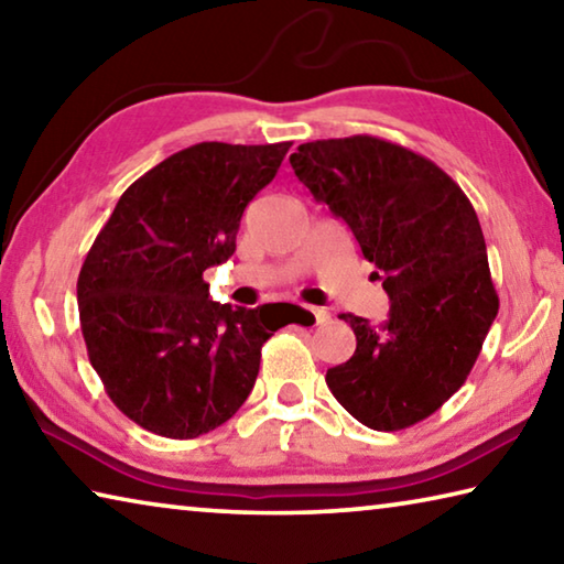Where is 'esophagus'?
I'll return each mask as SVG.
<instances>
[{"label":"esophagus","instance_id":"1","mask_svg":"<svg viewBox=\"0 0 564 564\" xmlns=\"http://www.w3.org/2000/svg\"><path fill=\"white\" fill-rule=\"evenodd\" d=\"M299 316H301L303 321L316 323V326H323V323H326V321L330 318V313L323 311V308H316V305H301Z\"/></svg>","mask_w":564,"mask_h":564}]
</instances>
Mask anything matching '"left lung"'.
<instances>
[{"label":"left lung","instance_id":"1","mask_svg":"<svg viewBox=\"0 0 564 564\" xmlns=\"http://www.w3.org/2000/svg\"><path fill=\"white\" fill-rule=\"evenodd\" d=\"M291 166L348 224L390 299L380 326L340 313L358 343L326 383L362 425L403 431L465 383L498 316L475 208L431 159L366 133L301 144Z\"/></svg>","mask_w":564,"mask_h":564}]
</instances>
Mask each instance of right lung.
Wrapping results in <instances>:
<instances>
[{
	"label": "right lung",
	"mask_w": 564,
	"mask_h": 564,
	"mask_svg": "<svg viewBox=\"0 0 564 564\" xmlns=\"http://www.w3.org/2000/svg\"><path fill=\"white\" fill-rule=\"evenodd\" d=\"M291 141H204L123 191L76 281L89 360L133 423L174 441L224 425L253 390L261 308L208 295L204 271L236 251L243 208L269 186Z\"/></svg>",
	"instance_id": "add662e5"
}]
</instances>
